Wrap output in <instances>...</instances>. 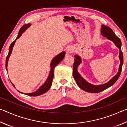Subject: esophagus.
I'll list each match as a JSON object with an SVG mask.
<instances>
[{
  "mask_svg": "<svg viewBox=\"0 0 127 127\" xmlns=\"http://www.w3.org/2000/svg\"><path fill=\"white\" fill-rule=\"evenodd\" d=\"M74 51V49H73L71 47H69V48H68L67 49V50H66V54L68 55L69 54H72L73 53Z\"/></svg>",
  "mask_w": 127,
  "mask_h": 127,
  "instance_id": "obj_1",
  "label": "esophagus"
}]
</instances>
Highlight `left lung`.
Masks as SVG:
<instances>
[{"mask_svg": "<svg viewBox=\"0 0 127 127\" xmlns=\"http://www.w3.org/2000/svg\"><path fill=\"white\" fill-rule=\"evenodd\" d=\"M101 32V34L103 36L106 37L108 39L112 41L115 44V45L119 49L120 53L119 57L120 61V63L119 68V71H118V73L111 80L109 81L107 83H105V84L95 86L88 83L78 73V71H77V67L79 65V64L81 63V59L79 56H74V62L73 66V75L74 78L76 81L77 84L78 85V86L81 89L86 92H91V93H98V92L104 91V90H106L107 88L114 84L115 82L117 81V79L119 78L120 73H121L122 65H123V55L121 49L122 42L120 38L115 35L111 28L109 27L108 26L102 25Z\"/></svg>", "mask_w": 127, "mask_h": 127, "instance_id": "left-lung-1", "label": "left lung"}]
</instances>
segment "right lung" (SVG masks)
<instances>
[{
    "label": "right lung",
    "instance_id": "right-lung-1",
    "mask_svg": "<svg viewBox=\"0 0 127 127\" xmlns=\"http://www.w3.org/2000/svg\"><path fill=\"white\" fill-rule=\"evenodd\" d=\"M30 25H30V23H29V24H26V25H23V26L21 28L20 31H19L18 35V36H17V37L16 38V40H15L14 41H13L12 42V44H10V45L9 46V53H8V54L7 55V58H6V61H5V68H6V69H7V64H8V59H9L10 55L11 54V53H12L13 47V46H14L15 42H16V40L18 39V38L21 36L22 32H23L25 31V30H26L27 28L30 26ZM65 54V52L63 51V52L60 53L59 55L56 56L53 59V61H51V64H50L51 69H50V73H49L48 79H46V82H45L44 85L41 86L39 88V89H38L37 90V91L33 92V93L24 94L26 95L30 96H37L40 95H42L43 94L45 93V92L48 91V90H49V89L50 88L51 84H52V82H53V77H54V69L55 66H57L58 64L60 63V62H61L62 61V60L64 59ZM12 84L15 88L14 85L12 83Z\"/></svg>",
    "mask_w": 127,
    "mask_h": 127
}]
</instances>
